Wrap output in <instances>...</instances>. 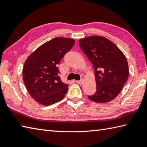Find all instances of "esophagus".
Listing matches in <instances>:
<instances>
[{
	"mask_svg": "<svg viewBox=\"0 0 147 147\" xmlns=\"http://www.w3.org/2000/svg\"><path fill=\"white\" fill-rule=\"evenodd\" d=\"M76 82L78 84H82L84 82V79H81L80 80H76Z\"/></svg>",
	"mask_w": 147,
	"mask_h": 147,
	"instance_id": "obj_1",
	"label": "esophagus"
}]
</instances>
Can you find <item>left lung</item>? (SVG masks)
I'll list each match as a JSON object with an SVG mask.
<instances>
[{"mask_svg":"<svg viewBox=\"0 0 147 147\" xmlns=\"http://www.w3.org/2000/svg\"><path fill=\"white\" fill-rule=\"evenodd\" d=\"M79 45L94 69L96 90L88 98L98 103L110 102L120 93L128 78L125 56L113 42L102 36L80 39Z\"/></svg>","mask_w":147,"mask_h":147,"instance_id":"1","label":"left lung"}]
</instances>
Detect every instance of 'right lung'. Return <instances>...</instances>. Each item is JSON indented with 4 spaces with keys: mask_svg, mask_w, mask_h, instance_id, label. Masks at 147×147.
Wrapping results in <instances>:
<instances>
[{
    "mask_svg": "<svg viewBox=\"0 0 147 147\" xmlns=\"http://www.w3.org/2000/svg\"><path fill=\"white\" fill-rule=\"evenodd\" d=\"M74 43L73 39L54 38L37 49L24 62V83L38 103L50 106L64 98L69 85L61 82L58 65Z\"/></svg>",
    "mask_w": 147,
    "mask_h": 147,
    "instance_id": "add662e5",
    "label": "right lung"
}]
</instances>
